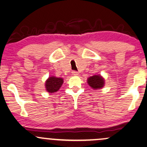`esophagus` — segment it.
<instances>
[{
	"label": "esophagus",
	"mask_w": 147,
	"mask_h": 147,
	"mask_svg": "<svg viewBox=\"0 0 147 147\" xmlns=\"http://www.w3.org/2000/svg\"><path fill=\"white\" fill-rule=\"evenodd\" d=\"M72 74L74 76H78L79 74V73L78 71H72Z\"/></svg>",
	"instance_id": "obj_1"
}]
</instances>
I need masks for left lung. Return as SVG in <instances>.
<instances>
[{
    "mask_svg": "<svg viewBox=\"0 0 147 147\" xmlns=\"http://www.w3.org/2000/svg\"><path fill=\"white\" fill-rule=\"evenodd\" d=\"M88 84L94 89L101 88L104 86V80L101 76L95 75L88 78Z\"/></svg>",
    "mask_w": 147,
    "mask_h": 147,
    "instance_id": "1",
    "label": "left lung"
}]
</instances>
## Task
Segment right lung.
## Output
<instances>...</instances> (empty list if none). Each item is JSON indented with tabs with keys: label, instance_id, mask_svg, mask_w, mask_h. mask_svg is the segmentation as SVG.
Wrapping results in <instances>:
<instances>
[{
	"label": "right lung",
	"instance_id": "1",
	"mask_svg": "<svg viewBox=\"0 0 147 147\" xmlns=\"http://www.w3.org/2000/svg\"><path fill=\"white\" fill-rule=\"evenodd\" d=\"M63 83V80L61 78L50 77L46 82V88L49 93H54L58 91Z\"/></svg>",
	"mask_w": 147,
	"mask_h": 147
}]
</instances>
